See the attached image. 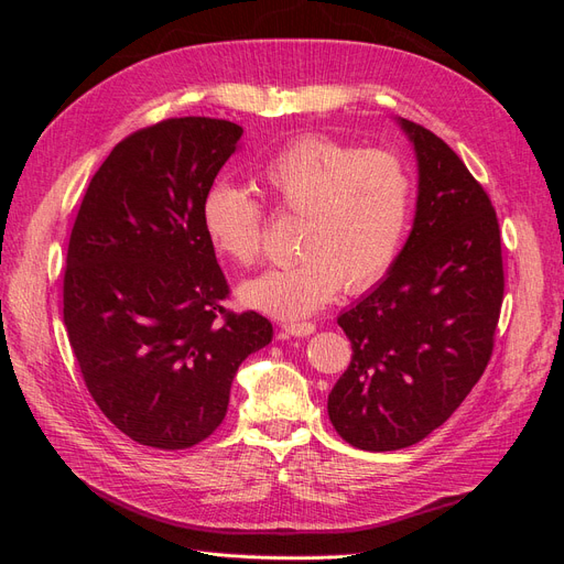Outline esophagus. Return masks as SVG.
Masks as SVG:
<instances>
[{
    "instance_id": "34e87169",
    "label": "esophagus",
    "mask_w": 564,
    "mask_h": 564,
    "mask_svg": "<svg viewBox=\"0 0 564 564\" xmlns=\"http://www.w3.org/2000/svg\"><path fill=\"white\" fill-rule=\"evenodd\" d=\"M282 332L289 336L305 338L315 332V324L313 322H286V324H282Z\"/></svg>"
}]
</instances>
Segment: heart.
Listing matches in <instances>:
<instances>
[{"mask_svg":"<svg viewBox=\"0 0 564 564\" xmlns=\"http://www.w3.org/2000/svg\"><path fill=\"white\" fill-rule=\"evenodd\" d=\"M259 183L278 209L301 216V256L242 282L237 296L247 308L280 319L313 315L344 282L365 289L398 261L414 216V178L395 152L303 135L263 164ZM202 226L224 259H259L263 209L245 187L212 185Z\"/></svg>","mask_w":564,"mask_h":564,"instance_id":"1","label":"heart"}]
</instances>
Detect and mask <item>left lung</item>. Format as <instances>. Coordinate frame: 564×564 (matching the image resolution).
Instances as JSON below:
<instances>
[{
  "instance_id": "left-lung-1",
  "label": "left lung",
  "mask_w": 564,
  "mask_h": 564,
  "mask_svg": "<svg viewBox=\"0 0 564 564\" xmlns=\"http://www.w3.org/2000/svg\"><path fill=\"white\" fill-rule=\"evenodd\" d=\"M398 124L419 164L414 226L388 275L338 315L352 357L327 402L336 433L365 452L412 447L456 412L489 362L503 301L482 185L433 131Z\"/></svg>"
}]
</instances>
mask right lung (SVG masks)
<instances>
[{
  "instance_id": "add662e5",
  "label": "right lung",
  "mask_w": 564,
  "mask_h": 564,
  "mask_svg": "<svg viewBox=\"0 0 564 564\" xmlns=\"http://www.w3.org/2000/svg\"><path fill=\"white\" fill-rule=\"evenodd\" d=\"M228 119L174 117L117 143L94 174L67 245L63 322L91 398L119 431L187 449L226 419L230 386L272 338L230 289L202 202L240 148Z\"/></svg>"
}]
</instances>
